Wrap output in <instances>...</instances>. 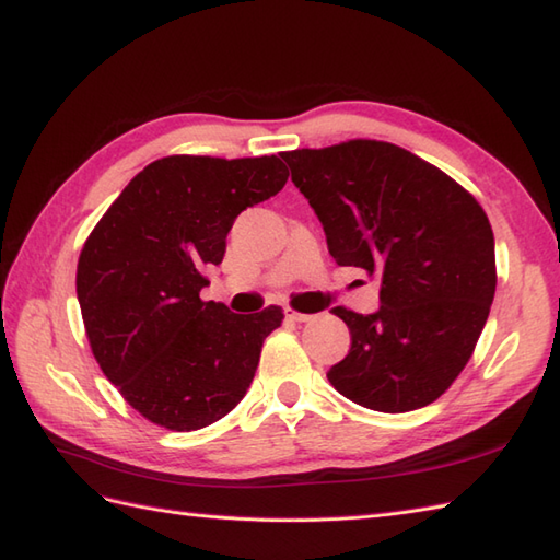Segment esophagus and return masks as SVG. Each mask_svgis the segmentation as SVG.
<instances>
[{"label":"esophagus","instance_id":"1","mask_svg":"<svg viewBox=\"0 0 560 560\" xmlns=\"http://www.w3.org/2000/svg\"><path fill=\"white\" fill-rule=\"evenodd\" d=\"M287 317L291 319V323H311V319H313V315L299 313V311H291V307H287Z\"/></svg>","mask_w":560,"mask_h":560}]
</instances>
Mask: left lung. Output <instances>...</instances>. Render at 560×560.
Here are the masks:
<instances>
[{"label":"left lung","mask_w":560,"mask_h":560,"mask_svg":"<svg viewBox=\"0 0 560 560\" xmlns=\"http://www.w3.org/2000/svg\"><path fill=\"white\" fill-rule=\"evenodd\" d=\"M317 213L329 255L380 279V307H335L351 331L329 368L339 395L401 413L435 401L471 359L495 293L489 217L411 151L375 139L281 153Z\"/></svg>","instance_id":"left-lung-1"}]
</instances>
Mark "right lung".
I'll use <instances>...</instances> for the list:
<instances>
[{
    "instance_id": "right-lung-1",
    "label": "right lung",
    "mask_w": 560,
    "mask_h": 560,
    "mask_svg": "<svg viewBox=\"0 0 560 560\" xmlns=\"http://www.w3.org/2000/svg\"><path fill=\"white\" fill-rule=\"evenodd\" d=\"M287 180L277 156H165L129 180L83 243L77 299L91 351L151 423L199 431L245 397L283 311L237 315L201 301V271L221 265L237 213Z\"/></svg>"
}]
</instances>
